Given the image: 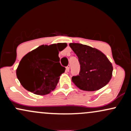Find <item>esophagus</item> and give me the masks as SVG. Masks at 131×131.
I'll use <instances>...</instances> for the list:
<instances>
[{
    "mask_svg": "<svg viewBox=\"0 0 131 131\" xmlns=\"http://www.w3.org/2000/svg\"><path fill=\"white\" fill-rule=\"evenodd\" d=\"M69 70H70V65H68L67 67H66V71H67V72H68Z\"/></svg>",
    "mask_w": 131,
    "mask_h": 131,
    "instance_id": "34e87169",
    "label": "esophagus"
}]
</instances>
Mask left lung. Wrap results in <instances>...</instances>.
<instances>
[{"instance_id": "obj_1", "label": "left lung", "mask_w": 131, "mask_h": 131, "mask_svg": "<svg viewBox=\"0 0 131 131\" xmlns=\"http://www.w3.org/2000/svg\"><path fill=\"white\" fill-rule=\"evenodd\" d=\"M70 47L77 55L80 64L79 75L71 78L78 88L85 91H95L108 83L112 76L113 67L104 54L81 43H71Z\"/></svg>"}]
</instances>
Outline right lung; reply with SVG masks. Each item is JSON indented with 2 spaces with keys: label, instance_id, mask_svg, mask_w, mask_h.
Returning a JSON list of instances; mask_svg holds the SVG:
<instances>
[{
  "label": "right lung",
  "instance_id": "obj_1",
  "mask_svg": "<svg viewBox=\"0 0 131 131\" xmlns=\"http://www.w3.org/2000/svg\"><path fill=\"white\" fill-rule=\"evenodd\" d=\"M63 50L67 46L63 43ZM40 46L23 57L16 70V76L21 84L27 91L37 95H46L56 88L60 76L64 73L65 68L59 63L58 49L57 61L51 60L56 55L55 46Z\"/></svg>",
  "mask_w": 131,
  "mask_h": 131
}]
</instances>
